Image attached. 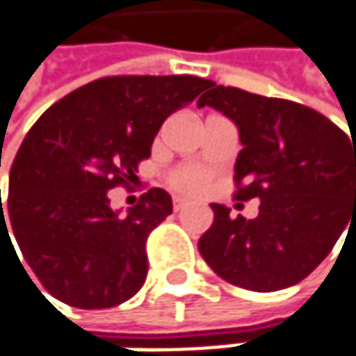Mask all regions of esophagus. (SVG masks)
<instances>
[{"mask_svg":"<svg viewBox=\"0 0 356 356\" xmlns=\"http://www.w3.org/2000/svg\"><path fill=\"white\" fill-rule=\"evenodd\" d=\"M187 204H189V202H187L185 197H179V195H175V197H173V208H175V212L183 210V208H185Z\"/></svg>","mask_w":356,"mask_h":356,"instance_id":"34e87169","label":"esophagus"}]
</instances>
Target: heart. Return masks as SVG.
<instances>
[{
	"instance_id": "heart-1",
	"label": "heart",
	"mask_w": 356,
	"mask_h": 356,
	"mask_svg": "<svg viewBox=\"0 0 356 356\" xmlns=\"http://www.w3.org/2000/svg\"><path fill=\"white\" fill-rule=\"evenodd\" d=\"M167 181L173 189L181 193H197L208 185L210 173L197 165H179L169 173Z\"/></svg>"
}]
</instances>
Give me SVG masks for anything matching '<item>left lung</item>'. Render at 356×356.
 <instances>
[{
    "instance_id": "8db88e82",
    "label": "left lung",
    "mask_w": 356,
    "mask_h": 356,
    "mask_svg": "<svg viewBox=\"0 0 356 356\" xmlns=\"http://www.w3.org/2000/svg\"><path fill=\"white\" fill-rule=\"evenodd\" d=\"M208 88L197 107L227 115L243 144L235 200L261 202L251 220L212 204L214 222L197 249L235 286L257 293L293 286L320 266L356 218L355 142L305 105L214 82Z\"/></svg>"
}]
</instances>
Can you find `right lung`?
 <instances>
[{
  "label": "right lung",
  "mask_w": 356,
  "mask_h": 356,
  "mask_svg": "<svg viewBox=\"0 0 356 356\" xmlns=\"http://www.w3.org/2000/svg\"><path fill=\"white\" fill-rule=\"evenodd\" d=\"M208 84L197 76L101 78L31 127L12 163L0 227L12 225L26 264L55 299L105 309L142 289L146 239L173 212L171 195L152 187L119 214L107 191L138 179L163 121Z\"/></svg>",
  "instance_id": "obj_1"
}]
</instances>
